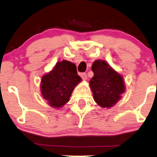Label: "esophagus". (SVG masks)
Here are the masks:
<instances>
[{"label":"esophagus","instance_id":"1","mask_svg":"<svg viewBox=\"0 0 157 157\" xmlns=\"http://www.w3.org/2000/svg\"><path fill=\"white\" fill-rule=\"evenodd\" d=\"M80 77H82V79L83 80H87V75H86V73H81L80 74Z\"/></svg>","mask_w":157,"mask_h":157}]
</instances>
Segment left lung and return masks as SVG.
Segmentation results:
<instances>
[{
	"instance_id": "1",
	"label": "left lung",
	"mask_w": 157,
	"mask_h": 157,
	"mask_svg": "<svg viewBox=\"0 0 157 157\" xmlns=\"http://www.w3.org/2000/svg\"><path fill=\"white\" fill-rule=\"evenodd\" d=\"M91 69L94 77L89 85L94 101L102 108H111L125 92L123 78L105 60H95Z\"/></svg>"
}]
</instances>
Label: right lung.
Wrapping results in <instances>:
<instances>
[{"label": "right lung", "mask_w": 157, "mask_h": 157, "mask_svg": "<svg viewBox=\"0 0 157 157\" xmlns=\"http://www.w3.org/2000/svg\"><path fill=\"white\" fill-rule=\"evenodd\" d=\"M80 81L75 64L65 60L57 62L51 71L42 77V97L50 106L60 109L69 101L74 89Z\"/></svg>", "instance_id": "right-lung-1"}]
</instances>
